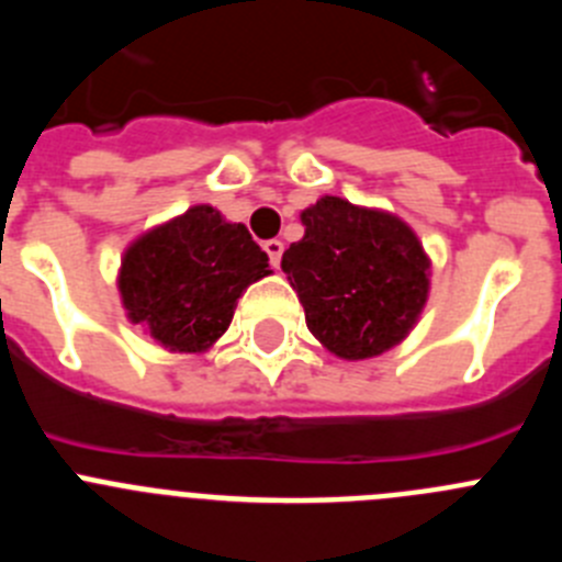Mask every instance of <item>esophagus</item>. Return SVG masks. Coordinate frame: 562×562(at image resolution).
<instances>
[{"mask_svg":"<svg viewBox=\"0 0 562 562\" xmlns=\"http://www.w3.org/2000/svg\"><path fill=\"white\" fill-rule=\"evenodd\" d=\"M265 250H267V256H270V265L272 267L281 265V256H284V241H281V239H267L265 241Z\"/></svg>","mask_w":562,"mask_h":562,"instance_id":"34e87169","label":"esophagus"}]
</instances>
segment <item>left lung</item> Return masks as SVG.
Returning a JSON list of instances; mask_svg holds the SVG:
<instances>
[{"label":"left lung","mask_w":562,"mask_h":562,"mask_svg":"<svg viewBox=\"0 0 562 562\" xmlns=\"http://www.w3.org/2000/svg\"><path fill=\"white\" fill-rule=\"evenodd\" d=\"M301 241L284 250L281 270L306 312L308 331L339 359L379 357L398 345L429 297V256L395 214L317 200L301 214Z\"/></svg>","instance_id":"8db88e82"}]
</instances>
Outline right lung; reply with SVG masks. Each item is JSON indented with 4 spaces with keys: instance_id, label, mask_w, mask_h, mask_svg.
Masks as SVG:
<instances>
[{
    "instance_id": "obj_1",
    "label": "right lung",
    "mask_w": 562,
    "mask_h": 562,
    "mask_svg": "<svg viewBox=\"0 0 562 562\" xmlns=\"http://www.w3.org/2000/svg\"><path fill=\"white\" fill-rule=\"evenodd\" d=\"M267 261L245 225L225 223L214 205H192L127 247L122 306L169 351L203 353L231 326L241 292L270 276Z\"/></svg>"
}]
</instances>
